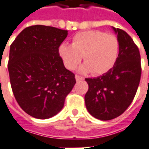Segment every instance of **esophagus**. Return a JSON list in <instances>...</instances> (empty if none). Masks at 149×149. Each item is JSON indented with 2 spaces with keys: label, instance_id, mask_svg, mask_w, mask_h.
<instances>
[{
  "label": "esophagus",
  "instance_id": "obj_1",
  "mask_svg": "<svg viewBox=\"0 0 149 149\" xmlns=\"http://www.w3.org/2000/svg\"><path fill=\"white\" fill-rule=\"evenodd\" d=\"M75 78H76V81H83V80H84V78L81 77H80V76H78V75H76Z\"/></svg>",
  "mask_w": 149,
  "mask_h": 149
}]
</instances>
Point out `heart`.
<instances>
[{
    "label": "heart",
    "mask_w": 149,
    "mask_h": 149,
    "mask_svg": "<svg viewBox=\"0 0 149 149\" xmlns=\"http://www.w3.org/2000/svg\"><path fill=\"white\" fill-rule=\"evenodd\" d=\"M58 52L69 70L75 69L83 56L84 64L80 72H92L95 76H100L115 65L119 55V41L116 36L101 31H84L72 37L71 45H61Z\"/></svg>",
    "instance_id": "b5f03b06"
}]
</instances>
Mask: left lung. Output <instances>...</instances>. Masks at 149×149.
I'll return each mask as SVG.
<instances>
[{
	"label": "left lung",
	"instance_id": "left-lung-1",
	"mask_svg": "<svg viewBox=\"0 0 149 149\" xmlns=\"http://www.w3.org/2000/svg\"><path fill=\"white\" fill-rule=\"evenodd\" d=\"M112 29L119 41L115 65L102 76L85 78L88 84L85 105L91 115L100 120L121 115L131 104L141 81V55L137 46L126 32L114 27Z\"/></svg>",
	"mask_w": 149,
	"mask_h": 149
}]
</instances>
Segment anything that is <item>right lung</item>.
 <instances>
[{
	"instance_id": "right-lung-1",
	"label": "right lung",
	"mask_w": 149,
	"mask_h": 149,
	"mask_svg": "<svg viewBox=\"0 0 149 149\" xmlns=\"http://www.w3.org/2000/svg\"><path fill=\"white\" fill-rule=\"evenodd\" d=\"M68 31L45 25L27 27L12 43L8 69L13 95L24 112L49 119L64 107L76 84L58 49Z\"/></svg>"
}]
</instances>
